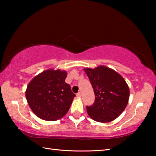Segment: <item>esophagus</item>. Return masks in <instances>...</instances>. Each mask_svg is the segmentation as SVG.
Segmentation results:
<instances>
[{"label":"esophagus","mask_w":156,"mask_h":156,"mask_svg":"<svg viewBox=\"0 0 156 156\" xmlns=\"http://www.w3.org/2000/svg\"><path fill=\"white\" fill-rule=\"evenodd\" d=\"M76 96H77L78 97H80L81 96V93H80V92H78V93L76 94Z\"/></svg>","instance_id":"1"}]
</instances>
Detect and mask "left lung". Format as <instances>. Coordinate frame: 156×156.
Here are the masks:
<instances>
[{
  "instance_id": "left-lung-1",
  "label": "left lung",
  "mask_w": 156,
  "mask_h": 156,
  "mask_svg": "<svg viewBox=\"0 0 156 156\" xmlns=\"http://www.w3.org/2000/svg\"><path fill=\"white\" fill-rule=\"evenodd\" d=\"M84 70L91 82L95 94L94 104L87 107L88 115L91 119L100 122L114 120L128 104V84L122 76L105 66L86 68Z\"/></svg>"
}]
</instances>
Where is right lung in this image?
<instances>
[{
    "label": "right lung",
    "mask_w": 156,
    "mask_h": 156,
    "mask_svg": "<svg viewBox=\"0 0 156 156\" xmlns=\"http://www.w3.org/2000/svg\"><path fill=\"white\" fill-rule=\"evenodd\" d=\"M67 73L50 69L35 76L27 85L25 96L35 114L47 121L64 116L69 109L76 95L65 83Z\"/></svg>",
    "instance_id": "1"
}]
</instances>
